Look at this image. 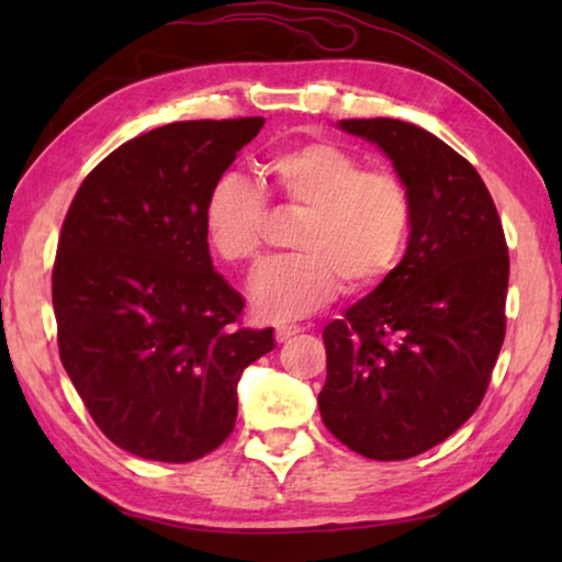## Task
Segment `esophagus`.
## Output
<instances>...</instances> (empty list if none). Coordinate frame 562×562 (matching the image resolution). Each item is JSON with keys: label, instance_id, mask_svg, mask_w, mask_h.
<instances>
[{"label": "esophagus", "instance_id": "34e87169", "mask_svg": "<svg viewBox=\"0 0 562 562\" xmlns=\"http://www.w3.org/2000/svg\"><path fill=\"white\" fill-rule=\"evenodd\" d=\"M300 331L302 329L297 325H282V327L274 329V339H278L282 345V341H290L294 335H300Z\"/></svg>", "mask_w": 562, "mask_h": 562}]
</instances>
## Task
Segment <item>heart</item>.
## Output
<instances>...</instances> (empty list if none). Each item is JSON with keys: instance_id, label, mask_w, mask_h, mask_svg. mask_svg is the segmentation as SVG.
I'll return each instance as SVG.
<instances>
[{"instance_id": "heart-1", "label": "heart", "mask_w": 562, "mask_h": 562, "mask_svg": "<svg viewBox=\"0 0 562 562\" xmlns=\"http://www.w3.org/2000/svg\"><path fill=\"white\" fill-rule=\"evenodd\" d=\"M270 193L302 213L300 255L265 265L250 302L265 322H294L337 297L341 282L364 292L384 282L402 260L412 198L392 170H364L361 158L329 140H307L270 156L260 168ZM268 201L250 180L227 173L203 205V231L217 258L231 265L260 260Z\"/></svg>"}]
</instances>
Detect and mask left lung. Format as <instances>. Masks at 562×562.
Instances as JSON below:
<instances>
[{
	"label": "left lung",
	"mask_w": 562,
	"mask_h": 562,
	"mask_svg": "<svg viewBox=\"0 0 562 562\" xmlns=\"http://www.w3.org/2000/svg\"><path fill=\"white\" fill-rule=\"evenodd\" d=\"M339 128L392 160L412 198L402 262L322 331V422L367 459L434 449L479 408L506 337L508 247L486 183L434 133L398 119Z\"/></svg>",
	"instance_id": "8db88e82"
}]
</instances>
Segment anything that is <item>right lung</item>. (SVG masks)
Instances as JSON below:
<instances>
[{
  "instance_id": "add662e5",
  "label": "right lung",
  "mask_w": 562,
  "mask_h": 562,
  "mask_svg": "<svg viewBox=\"0 0 562 562\" xmlns=\"http://www.w3.org/2000/svg\"><path fill=\"white\" fill-rule=\"evenodd\" d=\"M265 119L178 121L91 170L52 272L59 355L99 429L133 456L186 463L235 429L237 382L274 349L237 327L245 300L215 272L205 198Z\"/></svg>"
}]
</instances>
